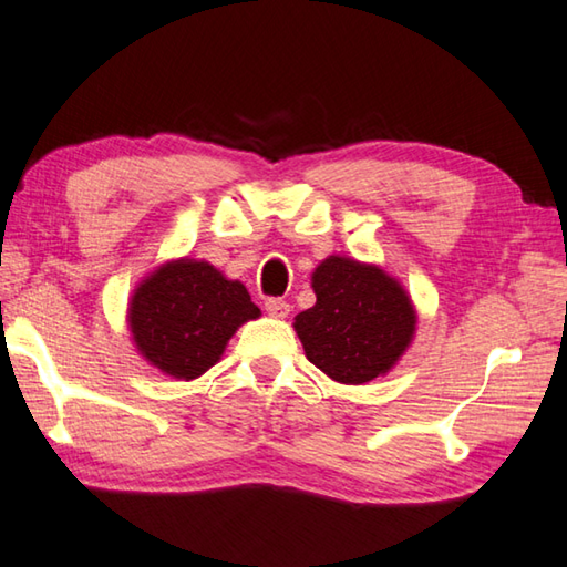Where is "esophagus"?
<instances>
[{"instance_id": "1", "label": "esophagus", "mask_w": 567, "mask_h": 567, "mask_svg": "<svg viewBox=\"0 0 567 567\" xmlns=\"http://www.w3.org/2000/svg\"><path fill=\"white\" fill-rule=\"evenodd\" d=\"M264 308H266V313L274 316V318H286L288 311H291V306H288L284 298H266Z\"/></svg>"}]
</instances>
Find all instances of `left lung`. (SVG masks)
<instances>
[{
	"instance_id": "left-lung-1",
	"label": "left lung",
	"mask_w": 567,
	"mask_h": 567,
	"mask_svg": "<svg viewBox=\"0 0 567 567\" xmlns=\"http://www.w3.org/2000/svg\"><path fill=\"white\" fill-rule=\"evenodd\" d=\"M316 306L296 316L306 358L328 378L365 384L390 372L414 338L416 313L380 266L328 256L311 276Z\"/></svg>"
}]
</instances>
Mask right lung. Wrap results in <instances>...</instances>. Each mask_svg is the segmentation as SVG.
Instances as JSON below:
<instances>
[{
    "label": "right lung",
    "mask_w": 567,
    "mask_h": 567,
    "mask_svg": "<svg viewBox=\"0 0 567 567\" xmlns=\"http://www.w3.org/2000/svg\"><path fill=\"white\" fill-rule=\"evenodd\" d=\"M259 316L241 281H229L207 261L177 259L135 288L127 326L151 365L195 380L221 358L237 328Z\"/></svg>",
    "instance_id": "add662e5"
}]
</instances>
